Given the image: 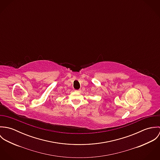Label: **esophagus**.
<instances>
[{
	"mask_svg": "<svg viewBox=\"0 0 160 160\" xmlns=\"http://www.w3.org/2000/svg\"><path fill=\"white\" fill-rule=\"evenodd\" d=\"M76 92H81V90H80V89H79V90H76Z\"/></svg>",
	"mask_w": 160,
	"mask_h": 160,
	"instance_id": "esophagus-1",
	"label": "esophagus"
}]
</instances>
